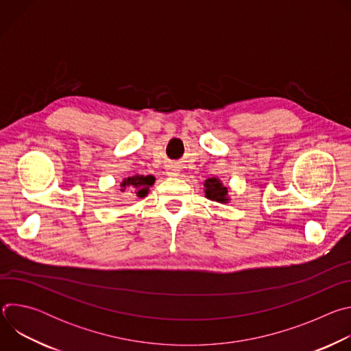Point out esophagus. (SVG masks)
<instances>
[{
  "label": "esophagus",
  "instance_id": "34e87169",
  "mask_svg": "<svg viewBox=\"0 0 351 351\" xmlns=\"http://www.w3.org/2000/svg\"><path fill=\"white\" fill-rule=\"evenodd\" d=\"M178 167H173V165H171V167H168L167 168V175L168 176H178Z\"/></svg>",
  "mask_w": 351,
  "mask_h": 351
}]
</instances>
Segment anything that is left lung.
Here are the masks:
<instances>
[{
    "label": "left lung",
    "instance_id": "obj_1",
    "mask_svg": "<svg viewBox=\"0 0 351 351\" xmlns=\"http://www.w3.org/2000/svg\"><path fill=\"white\" fill-rule=\"evenodd\" d=\"M204 193L206 197L211 202H217L221 204H228L230 202L229 189L223 186L222 180L218 178H208L204 183Z\"/></svg>",
    "mask_w": 351,
    "mask_h": 351
}]
</instances>
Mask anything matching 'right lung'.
Instances as JSON below:
<instances>
[{
  "label": "right lung",
  "instance_id": "add662e5",
  "mask_svg": "<svg viewBox=\"0 0 351 351\" xmlns=\"http://www.w3.org/2000/svg\"><path fill=\"white\" fill-rule=\"evenodd\" d=\"M154 182H156V178L153 175L129 176L121 182V191H130L137 197L144 198L148 194L149 187L154 184Z\"/></svg>",
  "mask_w": 351,
  "mask_h": 351
}]
</instances>
